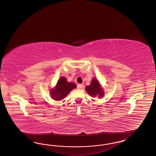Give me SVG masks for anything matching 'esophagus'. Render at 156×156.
<instances>
[{"label":"esophagus","instance_id":"34e87169","mask_svg":"<svg viewBox=\"0 0 156 156\" xmlns=\"http://www.w3.org/2000/svg\"><path fill=\"white\" fill-rule=\"evenodd\" d=\"M83 85L82 84H81V83H80V84H78V85H77V88L78 89H81L83 87Z\"/></svg>","mask_w":156,"mask_h":156}]
</instances>
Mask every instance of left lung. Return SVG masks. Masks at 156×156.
I'll use <instances>...</instances> for the list:
<instances>
[{"label": "left lung", "instance_id": "1", "mask_svg": "<svg viewBox=\"0 0 156 156\" xmlns=\"http://www.w3.org/2000/svg\"><path fill=\"white\" fill-rule=\"evenodd\" d=\"M85 90L89 95L92 97L98 96L99 98L104 97L105 92L104 89L101 87V85L96 78H93L90 84L85 87Z\"/></svg>", "mask_w": 156, "mask_h": 156}]
</instances>
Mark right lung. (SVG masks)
<instances>
[{"label":"right lung","instance_id":"add662e5","mask_svg":"<svg viewBox=\"0 0 156 156\" xmlns=\"http://www.w3.org/2000/svg\"><path fill=\"white\" fill-rule=\"evenodd\" d=\"M76 88L73 82H68L67 78L62 76L59 78L56 86L50 90V95L55 101H61L67 97V95Z\"/></svg>","mask_w":156,"mask_h":156}]
</instances>
